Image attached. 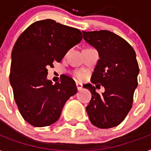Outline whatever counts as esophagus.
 Segmentation results:
<instances>
[{
	"mask_svg": "<svg viewBox=\"0 0 151 151\" xmlns=\"http://www.w3.org/2000/svg\"><path fill=\"white\" fill-rule=\"evenodd\" d=\"M76 86H77V88H78V91H81L82 89V84H79V83H76Z\"/></svg>",
	"mask_w": 151,
	"mask_h": 151,
	"instance_id": "esophagus-1",
	"label": "esophagus"
}]
</instances>
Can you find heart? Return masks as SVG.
<instances>
[{
	"mask_svg": "<svg viewBox=\"0 0 151 151\" xmlns=\"http://www.w3.org/2000/svg\"><path fill=\"white\" fill-rule=\"evenodd\" d=\"M74 76H75V78L78 80H79V81H82V80L85 78V73L82 71H78V72H76V73H74Z\"/></svg>",
	"mask_w": 151,
	"mask_h": 151,
	"instance_id": "b5f03b06",
	"label": "heart"
}]
</instances>
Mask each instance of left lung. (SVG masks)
<instances>
[{"label":"left lung","instance_id":"1","mask_svg":"<svg viewBox=\"0 0 151 151\" xmlns=\"http://www.w3.org/2000/svg\"><path fill=\"white\" fill-rule=\"evenodd\" d=\"M84 40L99 52V60L91 81L101 84L105 92L95 91L91 84H84L91 93L86 107L91 122L101 129L116 127L132 108L137 88L139 65L133 48L122 37L107 30L82 32Z\"/></svg>","mask_w":151,"mask_h":151}]
</instances>
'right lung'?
Instances as JSON below:
<instances>
[{
	"mask_svg": "<svg viewBox=\"0 0 151 151\" xmlns=\"http://www.w3.org/2000/svg\"><path fill=\"white\" fill-rule=\"evenodd\" d=\"M81 40L79 29L46 19L29 25L16 41L10 84L21 115L33 127L56 122L66 101L78 91L75 82L67 76L52 84L47 79V67L60 62Z\"/></svg>",
	"mask_w": 151,
	"mask_h": 151,
	"instance_id": "add662e5",
	"label": "right lung"
}]
</instances>
